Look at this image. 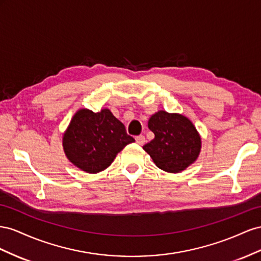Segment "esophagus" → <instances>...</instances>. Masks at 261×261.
Masks as SVG:
<instances>
[{"label":"esophagus","mask_w":261,"mask_h":261,"mask_svg":"<svg viewBox=\"0 0 261 261\" xmlns=\"http://www.w3.org/2000/svg\"><path fill=\"white\" fill-rule=\"evenodd\" d=\"M136 142L139 145H143L145 143V137L144 136H138V137H136Z\"/></svg>","instance_id":"esophagus-1"}]
</instances>
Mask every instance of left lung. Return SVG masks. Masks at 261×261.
I'll list each match as a JSON object with an SVG mask.
<instances>
[{
    "label": "left lung",
    "mask_w": 261,
    "mask_h": 261,
    "mask_svg": "<svg viewBox=\"0 0 261 261\" xmlns=\"http://www.w3.org/2000/svg\"><path fill=\"white\" fill-rule=\"evenodd\" d=\"M148 129L155 138L143 148L159 168L179 173L197 160L201 139L188 118L161 110L150 118Z\"/></svg>",
    "instance_id": "1"
}]
</instances>
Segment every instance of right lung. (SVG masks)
<instances>
[{"instance_id":"obj_1","label":"right lung","mask_w":261,"mask_h":261,"mask_svg":"<svg viewBox=\"0 0 261 261\" xmlns=\"http://www.w3.org/2000/svg\"><path fill=\"white\" fill-rule=\"evenodd\" d=\"M132 142L135 139L126 133L123 123L108 109L99 113L79 110L63 136V147L68 159L91 174L106 169L116 155Z\"/></svg>"}]
</instances>
